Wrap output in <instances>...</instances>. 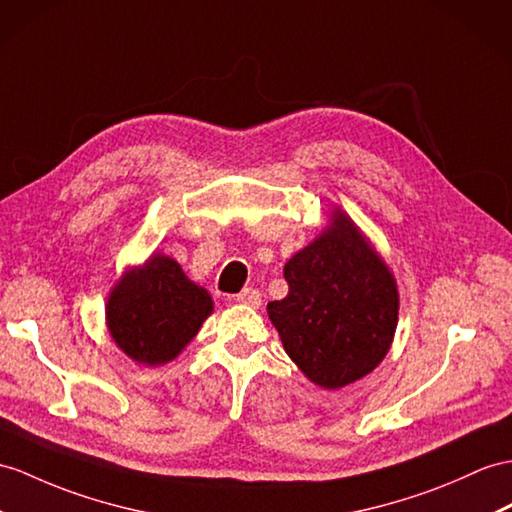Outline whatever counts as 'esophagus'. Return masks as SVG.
<instances>
[{"instance_id": "1", "label": "esophagus", "mask_w": 512, "mask_h": 512, "mask_svg": "<svg viewBox=\"0 0 512 512\" xmlns=\"http://www.w3.org/2000/svg\"><path fill=\"white\" fill-rule=\"evenodd\" d=\"M234 299H236V302H239V304H243V306L258 308L260 302H263V295H260V291H256V289H243Z\"/></svg>"}]
</instances>
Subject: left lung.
I'll list each match as a JSON object with an SVG mask.
<instances>
[{"mask_svg": "<svg viewBox=\"0 0 512 512\" xmlns=\"http://www.w3.org/2000/svg\"><path fill=\"white\" fill-rule=\"evenodd\" d=\"M289 295L267 313L284 352L326 391L343 389L389 354L400 293L391 267L352 217L332 208L328 226L284 265Z\"/></svg>", "mask_w": 512, "mask_h": 512, "instance_id": "1", "label": "left lung"}]
</instances>
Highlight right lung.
<instances>
[{
  "label": "right lung",
  "instance_id": "right-lung-1",
  "mask_svg": "<svg viewBox=\"0 0 512 512\" xmlns=\"http://www.w3.org/2000/svg\"><path fill=\"white\" fill-rule=\"evenodd\" d=\"M213 297L182 271L178 260L154 252L123 271L106 299V326L119 350L145 367L178 358L213 315Z\"/></svg>",
  "mask_w": 512,
  "mask_h": 512
}]
</instances>
